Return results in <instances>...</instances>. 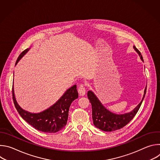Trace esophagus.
I'll use <instances>...</instances> for the list:
<instances>
[{"mask_svg": "<svg viewBox=\"0 0 160 160\" xmlns=\"http://www.w3.org/2000/svg\"><path fill=\"white\" fill-rule=\"evenodd\" d=\"M78 92L80 96H83L85 95V86L84 84L83 83H80L78 86Z\"/></svg>", "mask_w": 160, "mask_h": 160, "instance_id": "obj_1", "label": "esophagus"}]
</instances>
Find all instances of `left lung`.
Listing matches in <instances>:
<instances>
[{"instance_id": "1", "label": "left lung", "mask_w": 160, "mask_h": 160, "mask_svg": "<svg viewBox=\"0 0 160 160\" xmlns=\"http://www.w3.org/2000/svg\"><path fill=\"white\" fill-rule=\"evenodd\" d=\"M135 50L141 56V59L143 61V58L140 51L133 46ZM147 85L144 90V94L141 102L138 105L133 111L123 115H117L106 109L101 103L98 98L92 91H88L87 97L92 105V120L95 127L105 132H111L119 130L126 125H127L135 116L139 111L146 92Z\"/></svg>"}]
</instances>
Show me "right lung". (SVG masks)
Listing matches in <instances>:
<instances>
[{"mask_svg": "<svg viewBox=\"0 0 160 160\" xmlns=\"http://www.w3.org/2000/svg\"><path fill=\"white\" fill-rule=\"evenodd\" d=\"M28 49L22 51L17 59L16 64L23 56ZM12 99L19 115L35 129L45 133H55L66 125L68 118V112L72 102L78 97L77 85L68 89L64 95L54 105L39 113H31L22 109L16 101L12 85Z\"/></svg>", "mask_w": 160, "mask_h": 160, "instance_id": "add662e5", "label": "right lung"}]
</instances>
